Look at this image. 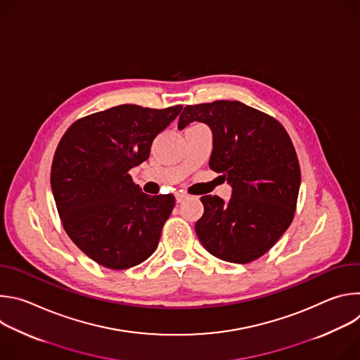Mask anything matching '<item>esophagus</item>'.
<instances>
[{"instance_id":"esophagus-1","label":"esophagus","mask_w":360,"mask_h":360,"mask_svg":"<svg viewBox=\"0 0 360 360\" xmlns=\"http://www.w3.org/2000/svg\"><path fill=\"white\" fill-rule=\"evenodd\" d=\"M175 198H176V202L181 203V202H184V200L188 198V195L184 193V192H176V193H175Z\"/></svg>"}]
</instances>
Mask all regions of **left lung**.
<instances>
[{"label":"left lung","instance_id":"obj_1","mask_svg":"<svg viewBox=\"0 0 360 360\" xmlns=\"http://www.w3.org/2000/svg\"><path fill=\"white\" fill-rule=\"evenodd\" d=\"M207 124L214 136L210 168L225 176L232 196L205 195L196 235L211 255L249 264L285 233L295 217L300 168L293 143L279 121L239 101L184 108L178 128Z\"/></svg>","mask_w":360,"mask_h":360}]
</instances>
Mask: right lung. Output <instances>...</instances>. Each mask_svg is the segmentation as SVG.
<instances>
[{
    "instance_id": "add662e5",
    "label": "right lung",
    "mask_w": 360,
    "mask_h": 360,
    "mask_svg": "<svg viewBox=\"0 0 360 360\" xmlns=\"http://www.w3.org/2000/svg\"><path fill=\"white\" fill-rule=\"evenodd\" d=\"M181 110L118 105L75 121L61 138L51 188L65 232L96 264L122 271L155 252L175 198L143 193L128 172Z\"/></svg>"
}]
</instances>
